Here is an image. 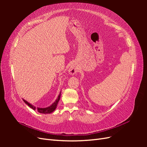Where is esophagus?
<instances>
[{"label": "esophagus", "mask_w": 147, "mask_h": 147, "mask_svg": "<svg viewBox=\"0 0 147 147\" xmlns=\"http://www.w3.org/2000/svg\"><path fill=\"white\" fill-rule=\"evenodd\" d=\"M68 72L70 75H74L78 72V69L75 65L72 64L70 66V67L69 68Z\"/></svg>", "instance_id": "esophagus-1"}]
</instances>
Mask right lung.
Here are the masks:
<instances>
[{"instance_id":"add662e5","label":"right lung","mask_w":147,"mask_h":147,"mask_svg":"<svg viewBox=\"0 0 147 147\" xmlns=\"http://www.w3.org/2000/svg\"><path fill=\"white\" fill-rule=\"evenodd\" d=\"M61 91L60 92L59 96H57V98L56 99V100L53 102V103L47 107H45V108H40V107H35L34 105L30 104V103H29V102L28 101H26V100L23 99V101L25 102V103L27 104L29 107H30L32 109H33L34 110H37V112L40 113H43V114H48V113H52L53 112H54V111L55 110V109H56L57 107V104H58V102L60 99V97H61Z\"/></svg>"}]
</instances>
